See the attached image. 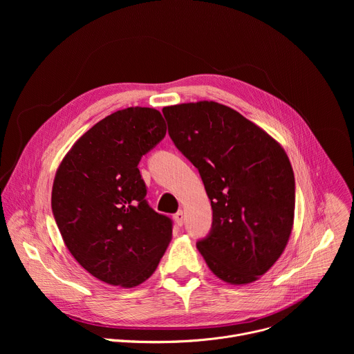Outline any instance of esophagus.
Here are the masks:
<instances>
[{
    "mask_svg": "<svg viewBox=\"0 0 354 354\" xmlns=\"http://www.w3.org/2000/svg\"><path fill=\"white\" fill-rule=\"evenodd\" d=\"M174 220H175V223H176L178 227H182V225H183V221H185V213H183L182 210L178 212V213L174 216Z\"/></svg>",
    "mask_w": 354,
    "mask_h": 354,
    "instance_id": "34e87169",
    "label": "esophagus"
}]
</instances>
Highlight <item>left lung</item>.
Listing matches in <instances>:
<instances>
[{
	"label": "left lung",
	"mask_w": 354,
	"mask_h": 354,
	"mask_svg": "<svg viewBox=\"0 0 354 354\" xmlns=\"http://www.w3.org/2000/svg\"><path fill=\"white\" fill-rule=\"evenodd\" d=\"M176 148L197 168L213 223L197 241L210 270L231 284L265 274L288 242L295 180L281 145L236 111L217 102L162 109Z\"/></svg>",
	"instance_id": "1"
}]
</instances>
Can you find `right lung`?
Here are the masks:
<instances>
[{
    "label": "right lung",
    "instance_id": "1",
    "mask_svg": "<svg viewBox=\"0 0 354 354\" xmlns=\"http://www.w3.org/2000/svg\"><path fill=\"white\" fill-rule=\"evenodd\" d=\"M165 134L156 109L118 111L89 129L56 172L52 210L64 243L108 284L145 281L171 241L174 223L149 207L137 167Z\"/></svg>",
    "mask_w": 354,
    "mask_h": 354
}]
</instances>
